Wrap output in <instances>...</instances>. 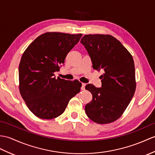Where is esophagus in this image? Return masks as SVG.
I'll return each mask as SVG.
<instances>
[{"label": "esophagus", "instance_id": "obj_1", "mask_svg": "<svg viewBox=\"0 0 155 155\" xmlns=\"http://www.w3.org/2000/svg\"><path fill=\"white\" fill-rule=\"evenodd\" d=\"M85 86H86V84H84V83H82V86H81V90H82V91H84V90H85Z\"/></svg>", "mask_w": 155, "mask_h": 155}]
</instances>
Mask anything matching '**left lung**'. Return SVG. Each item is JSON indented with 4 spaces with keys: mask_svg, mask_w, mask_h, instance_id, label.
Instances as JSON below:
<instances>
[{
    "mask_svg": "<svg viewBox=\"0 0 155 155\" xmlns=\"http://www.w3.org/2000/svg\"><path fill=\"white\" fill-rule=\"evenodd\" d=\"M81 43L91 57L93 69L104 71L101 88L86 86L92 94V101L85 106L86 114L97 124L111 123L123 114L134 95V59L121 42L110 35H85Z\"/></svg>",
    "mask_w": 155,
    "mask_h": 155,
    "instance_id": "1",
    "label": "left lung"
}]
</instances>
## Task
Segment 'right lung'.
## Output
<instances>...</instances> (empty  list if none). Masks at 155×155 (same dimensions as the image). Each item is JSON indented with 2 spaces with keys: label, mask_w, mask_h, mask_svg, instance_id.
<instances>
[{
  "label": "right lung",
  "mask_w": 155,
  "mask_h": 155,
  "mask_svg": "<svg viewBox=\"0 0 155 155\" xmlns=\"http://www.w3.org/2000/svg\"><path fill=\"white\" fill-rule=\"evenodd\" d=\"M82 35L48 32L35 39L21 56L20 92L37 117L51 120L59 116L69 100L80 92L81 82L55 78L53 73L59 70Z\"/></svg>",
  "instance_id": "add662e5"
}]
</instances>
